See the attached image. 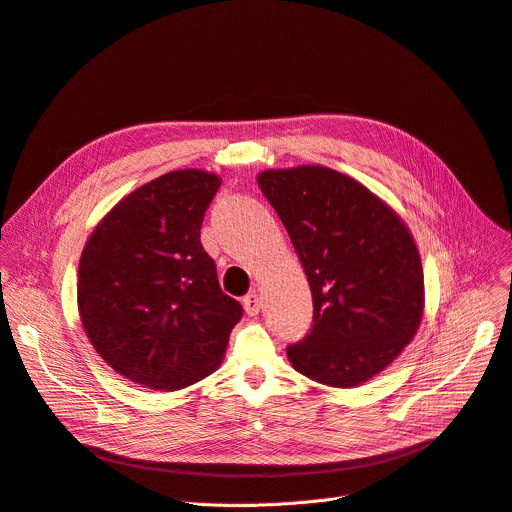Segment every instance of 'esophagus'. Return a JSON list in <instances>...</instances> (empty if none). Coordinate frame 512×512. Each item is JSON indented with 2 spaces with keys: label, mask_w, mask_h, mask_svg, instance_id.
<instances>
[{
  "label": "esophagus",
  "mask_w": 512,
  "mask_h": 512,
  "mask_svg": "<svg viewBox=\"0 0 512 512\" xmlns=\"http://www.w3.org/2000/svg\"><path fill=\"white\" fill-rule=\"evenodd\" d=\"M242 305H244V311H247L249 316H257L259 311H261V297L251 293V295H247V297L242 299Z\"/></svg>",
  "instance_id": "34e87169"
}]
</instances>
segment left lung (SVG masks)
Masks as SVG:
<instances>
[{
	"label": "left lung",
	"mask_w": 512,
	"mask_h": 512,
	"mask_svg": "<svg viewBox=\"0 0 512 512\" xmlns=\"http://www.w3.org/2000/svg\"><path fill=\"white\" fill-rule=\"evenodd\" d=\"M257 184L291 236L314 299V326L288 345V360L328 387L370 381L414 339L425 309L410 228L383 198L330 167L265 169Z\"/></svg>",
	"instance_id": "obj_1"
}]
</instances>
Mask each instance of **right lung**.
Listing matches in <instances>:
<instances>
[{"mask_svg":"<svg viewBox=\"0 0 512 512\" xmlns=\"http://www.w3.org/2000/svg\"><path fill=\"white\" fill-rule=\"evenodd\" d=\"M219 186L203 169L159 175L123 196L83 247L85 335L110 368L146 389H186L213 374L242 316L201 244Z\"/></svg>","mask_w":512,"mask_h":512,"instance_id":"add662e5","label":"right lung"}]
</instances>
